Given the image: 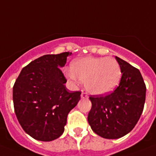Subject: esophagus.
Listing matches in <instances>:
<instances>
[{"label":"esophagus","mask_w":156,"mask_h":156,"mask_svg":"<svg viewBox=\"0 0 156 156\" xmlns=\"http://www.w3.org/2000/svg\"><path fill=\"white\" fill-rule=\"evenodd\" d=\"M81 97H82V99L88 98V94L86 93H84V92H82V94H81Z\"/></svg>","instance_id":"1"}]
</instances>
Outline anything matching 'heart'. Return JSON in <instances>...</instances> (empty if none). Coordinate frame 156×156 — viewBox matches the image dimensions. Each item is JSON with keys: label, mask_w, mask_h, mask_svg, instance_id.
Listing matches in <instances>:
<instances>
[{"label": "heart", "mask_w": 156, "mask_h": 156, "mask_svg": "<svg viewBox=\"0 0 156 156\" xmlns=\"http://www.w3.org/2000/svg\"><path fill=\"white\" fill-rule=\"evenodd\" d=\"M65 76L70 82L78 78L85 83L93 95H105L115 89L121 79V68L112 57H84L71 63V70H65Z\"/></svg>", "instance_id": "1"}]
</instances>
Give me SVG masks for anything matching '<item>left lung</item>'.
I'll use <instances>...</instances> for the list:
<instances>
[{"label": "left lung", "mask_w": 156, "mask_h": 156, "mask_svg": "<svg viewBox=\"0 0 156 156\" xmlns=\"http://www.w3.org/2000/svg\"><path fill=\"white\" fill-rule=\"evenodd\" d=\"M122 78L115 91L105 97H89L92 108L88 122L103 138L119 139L134 128L145 102L146 86L140 70L115 56Z\"/></svg>", "instance_id": "left-lung-1"}]
</instances>
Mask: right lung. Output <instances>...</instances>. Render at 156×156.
I'll return each instance as SVG.
<instances>
[{"mask_svg":"<svg viewBox=\"0 0 156 156\" xmlns=\"http://www.w3.org/2000/svg\"><path fill=\"white\" fill-rule=\"evenodd\" d=\"M71 52L44 55L23 68L13 86L15 113L28 135L51 141L63 134L69 112L81 92H69L60 68Z\"/></svg>","mask_w":156,"mask_h":156,"instance_id":"add662e5","label":"right lung"}]
</instances>
